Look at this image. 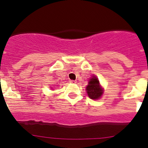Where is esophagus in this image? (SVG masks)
<instances>
[{
    "label": "esophagus",
    "mask_w": 148,
    "mask_h": 148,
    "mask_svg": "<svg viewBox=\"0 0 148 148\" xmlns=\"http://www.w3.org/2000/svg\"><path fill=\"white\" fill-rule=\"evenodd\" d=\"M69 82L71 84H76L77 81H75V80H69Z\"/></svg>",
    "instance_id": "obj_1"
}]
</instances>
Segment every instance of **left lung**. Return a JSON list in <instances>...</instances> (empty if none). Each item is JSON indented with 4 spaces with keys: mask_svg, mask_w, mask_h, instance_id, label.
I'll return each mask as SVG.
<instances>
[{
    "mask_svg": "<svg viewBox=\"0 0 148 148\" xmlns=\"http://www.w3.org/2000/svg\"><path fill=\"white\" fill-rule=\"evenodd\" d=\"M86 92L88 96L92 99H97L102 96L103 89L99 85V80L95 77L91 78L89 82V85L86 86Z\"/></svg>",
    "mask_w": 148,
    "mask_h": 148,
    "instance_id": "8db88e82",
    "label": "left lung"
}]
</instances>
